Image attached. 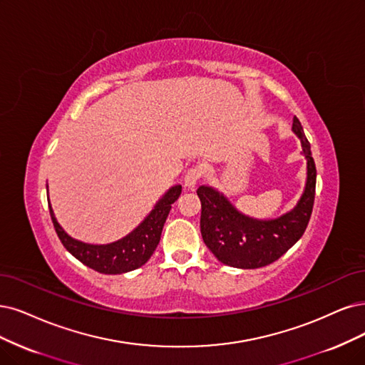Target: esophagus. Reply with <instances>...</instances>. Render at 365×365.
<instances>
[{"label":"esophagus","instance_id":"esophagus-1","mask_svg":"<svg viewBox=\"0 0 365 365\" xmlns=\"http://www.w3.org/2000/svg\"><path fill=\"white\" fill-rule=\"evenodd\" d=\"M201 175H203V170H201L200 167H192L187 170L185 174V180H183L185 187H187V190H194L198 180L201 179Z\"/></svg>","mask_w":365,"mask_h":365}]
</instances>
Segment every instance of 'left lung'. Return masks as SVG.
Masks as SVG:
<instances>
[{
    "mask_svg": "<svg viewBox=\"0 0 365 365\" xmlns=\"http://www.w3.org/2000/svg\"><path fill=\"white\" fill-rule=\"evenodd\" d=\"M307 159V183L302 197L290 212L275 220H257L239 212L228 198L210 186H200V230L206 247L221 263L239 269H257L274 263L298 242L312 217L316 195V164L301 121L293 117Z\"/></svg>",
    "mask_w": 365,
    "mask_h": 365,
    "instance_id": "1",
    "label": "left lung"
}]
</instances>
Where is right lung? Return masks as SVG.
<instances>
[{
    "label": "right lung",
    "instance_id": "obj_1",
    "mask_svg": "<svg viewBox=\"0 0 365 365\" xmlns=\"http://www.w3.org/2000/svg\"><path fill=\"white\" fill-rule=\"evenodd\" d=\"M180 192V185L170 187L165 195L158 201L153 210L147 215L145 220L133 232H130L123 239L106 245L84 244V242L71 237L57 222L51 203L49 213L53 228H56L63 247L75 259L101 274L117 275L141 267L152 257V254L160 240L162 228H164V224L171 210V205L179 198Z\"/></svg>",
    "mask_w": 365,
    "mask_h": 365
}]
</instances>
